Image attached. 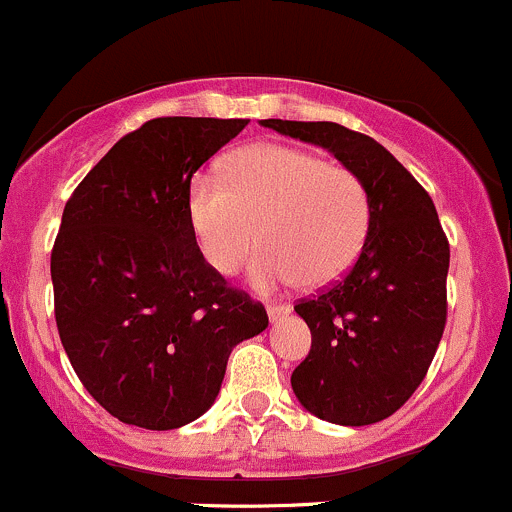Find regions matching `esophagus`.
<instances>
[{"label":"esophagus","instance_id":"obj_1","mask_svg":"<svg viewBox=\"0 0 512 512\" xmlns=\"http://www.w3.org/2000/svg\"><path fill=\"white\" fill-rule=\"evenodd\" d=\"M267 314H270V322H280V319H285L289 314V304H270Z\"/></svg>","mask_w":512,"mask_h":512}]
</instances>
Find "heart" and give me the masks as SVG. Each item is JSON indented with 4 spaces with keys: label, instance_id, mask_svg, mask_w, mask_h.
<instances>
[{
    "label": "heart",
    "instance_id": "1",
    "mask_svg": "<svg viewBox=\"0 0 512 512\" xmlns=\"http://www.w3.org/2000/svg\"><path fill=\"white\" fill-rule=\"evenodd\" d=\"M223 178L198 173L185 200L195 240L220 275L240 270L257 240L267 247L252 267L260 287H329L359 260L371 198L352 168L302 148L260 143L230 156Z\"/></svg>",
    "mask_w": 512,
    "mask_h": 512
}]
</instances>
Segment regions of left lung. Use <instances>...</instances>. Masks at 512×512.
Wrapping results in <instances>:
<instances>
[{
  "instance_id": "1",
  "label": "left lung",
  "mask_w": 512,
  "mask_h": 512,
  "mask_svg": "<svg viewBox=\"0 0 512 512\" xmlns=\"http://www.w3.org/2000/svg\"><path fill=\"white\" fill-rule=\"evenodd\" d=\"M327 148L371 198V230L352 270L294 312L312 332L292 371L299 404L322 421L369 426L399 411L426 376L446 329L451 247L436 205L381 143L329 121H260Z\"/></svg>"
}]
</instances>
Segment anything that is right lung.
I'll return each instance as SVG.
<instances>
[{"mask_svg":"<svg viewBox=\"0 0 512 512\" xmlns=\"http://www.w3.org/2000/svg\"><path fill=\"white\" fill-rule=\"evenodd\" d=\"M245 118L165 116L123 136L76 185L51 250L61 344L128 426L170 431L213 406L232 347L267 312L208 265L188 220L193 173Z\"/></svg>","mask_w":512,"mask_h":512,"instance_id":"right-lung-1","label":"right lung"}]
</instances>
